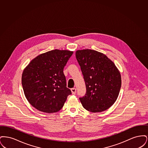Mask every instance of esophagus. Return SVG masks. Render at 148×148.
I'll list each match as a JSON object with an SVG mask.
<instances>
[{"label":"esophagus","instance_id":"esophagus-1","mask_svg":"<svg viewBox=\"0 0 148 148\" xmlns=\"http://www.w3.org/2000/svg\"><path fill=\"white\" fill-rule=\"evenodd\" d=\"M71 91L73 94H75L76 92H77V89L75 88H71Z\"/></svg>","mask_w":148,"mask_h":148}]
</instances>
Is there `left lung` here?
I'll return each instance as SVG.
<instances>
[{
    "mask_svg": "<svg viewBox=\"0 0 148 148\" xmlns=\"http://www.w3.org/2000/svg\"><path fill=\"white\" fill-rule=\"evenodd\" d=\"M75 56L83 75L86 93L79 98L86 110L101 112L115 102L121 79L119 71L106 55L91 49L77 50Z\"/></svg>",
    "mask_w": 148,
    "mask_h": 148,
    "instance_id": "obj_1",
    "label": "left lung"
}]
</instances>
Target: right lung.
Wrapping results in <instances>:
<instances>
[{"instance_id": "obj_1", "label": "right lung", "mask_w": 148, "mask_h": 148, "mask_svg": "<svg viewBox=\"0 0 148 148\" xmlns=\"http://www.w3.org/2000/svg\"><path fill=\"white\" fill-rule=\"evenodd\" d=\"M73 53L51 50L36 56L23 71L21 84L25 96L38 110L56 113L71 94L66 87L63 69Z\"/></svg>"}]
</instances>
